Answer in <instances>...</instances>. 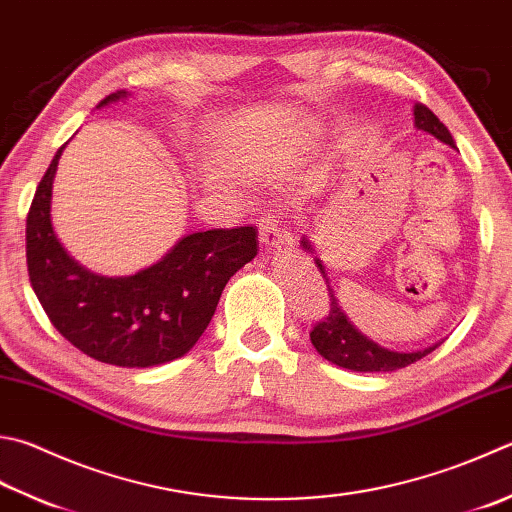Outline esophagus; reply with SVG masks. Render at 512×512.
<instances>
[{
    "instance_id": "obj_1",
    "label": "esophagus",
    "mask_w": 512,
    "mask_h": 512,
    "mask_svg": "<svg viewBox=\"0 0 512 512\" xmlns=\"http://www.w3.org/2000/svg\"><path fill=\"white\" fill-rule=\"evenodd\" d=\"M258 236L260 243H263L267 249H281L287 245V231L281 229L278 220L274 216H263L258 220Z\"/></svg>"
}]
</instances>
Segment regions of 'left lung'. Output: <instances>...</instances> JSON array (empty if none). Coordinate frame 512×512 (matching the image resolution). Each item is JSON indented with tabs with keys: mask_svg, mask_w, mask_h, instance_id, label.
<instances>
[{
	"mask_svg": "<svg viewBox=\"0 0 512 512\" xmlns=\"http://www.w3.org/2000/svg\"><path fill=\"white\" fill-rule=\"evenodd\" d=\"M414 127H417L419 131L430 133V136H435L443 144H448V147L457 149L455 140H452L450 131L446 129V124L439 122L437 115L432 113L428 106L414 104ZM301 245H303V249H307V252L314 254V247L310 240L303 238ZM314 263L318 267V272H321L325 278L327 292H330V301H332L330 312H327L323 321L310 332V341L316 347V352L323 356V359H327L334 365H339V368L352 370V372H392V370L406 368V365L423 359V356L430 354L435 347L441 345V341H439V343L423 347V350L397 352V350H388V347L374 343L372 339H368V336L356 330L350 318H347V314L341 310L339 298L334 296L330 278H327L323 260L314 258Z\"/></svg>",
	"mask_w": 512,
	"mask_h": 512,
	"instance_id": "1",
	"label": "left lung"
}]
</instances>
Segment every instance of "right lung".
I'll return each instance as SVG.
<instances>
[{"label": "right lung", "mask_w": 512, "mask_h": 512, "mask_svg": "<svg viewBox=\"0 0 512 512\" xmlns=\"http://www.w3.org/2000/svg\"><path fill=\"white\" fill-rule=\"evenodd\" d=\"M124 98L127 91L106 95L98 109ZM64 147L37 185L26 218L35 296L55 330L95 361L151 368L180 359L207 330L229 278L258 254V231H196L136 274H95L69 256L53 231V178Z\"/></svg>", "instance_id": "right-lung-1"}]
</instances>
